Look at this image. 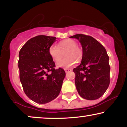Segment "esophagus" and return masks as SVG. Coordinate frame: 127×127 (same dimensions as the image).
Masks as SVG:
<instances>
[{
  "mask_svg": "<svg viewBox=\"0 0 127 127\" xmlns=\"http://www.w3.org/2000/svg\"><path fill=\"white\" fill-rule=\"evenodd\" d=\"M64 71L65 73H68L69 72H70L71 70L70 69H67V68H64Z\"/></svg>",
  "mask_w": 127,
  "mask_h": 127,
  "instance_id": "obj_1",
  "label": "esophagus"
}]
</instances>
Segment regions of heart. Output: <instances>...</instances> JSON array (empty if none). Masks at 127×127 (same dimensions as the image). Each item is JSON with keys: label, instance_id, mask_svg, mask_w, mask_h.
<instances>
[{"label": "heart", "instance_id": "b5f03b06", "mask_svg": "<svg viewBox=\"0 0 127 127\" xmlns=\"http://www.w3.org/2000/svg\"><path fill=\"white\" fill-rule=\"evenodd\" d=\"M75 40L71 39H67L60 41L58 46L51 45L49 48V54L51 57L55 62H58L62 57V52L66 50L64 59H62L57 63V65L59 67H69L74 64L75 59L80 60L82 57V50Z\"/></svg>", "mask_w": 127, "mask_h": 127}]
</instances>
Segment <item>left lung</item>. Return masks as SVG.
I'll return each mask as SVG.
<instances>
[{
    "instance_id": "left-lung-1",
    "label": "left lung",
    "mask_w": 127,
    "mask_h": 127,
    "mask_svg": "<svg viewBox=\"0 0 127 127\" xmlns=\"http://www.w3.org/2000/svg\"><path fill=\"white\" fill-rule=\"evenodd\" d=\"M79 40L82 47L81 64L73 71L79 94L88 100L98 99L110 84V65L105 48L94 37L83 34L70 36Z\"/></svg>"
}]
</instances>
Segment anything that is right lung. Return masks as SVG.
I'll return each mask as SVG.
<instances>
[{"instance_id":"right-lung-1","label":"right lung","mask_w":127,"mask_h":127,"mask_svg":"<svg viewBox=\"0 0 127 127\" xmlns=\"http://www.w3.org/2000/svg\"><path fill=\"white\" fill-rule=\"evenodd\" d=\"M56 37L39 35L31 38L19 52L20 79L26 95L39 104L54 100L62 89L65 73L55 69L49 48Z\"/></svg>"}]
</instances>
